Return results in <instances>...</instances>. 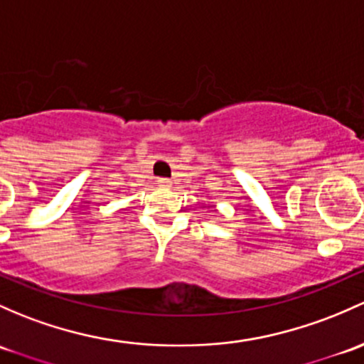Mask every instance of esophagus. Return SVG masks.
I'll return each instance as SVG.
<instances>
[{
	"mask_svg": "<svg viewBox=\"0 0 364 364\" xmlns=\"http://www.w3.org/2000/svg\"><path fill=\"white\" fill-rule=\"evenodd\" d=\"M159 185L164 186V188H169L171 186V181L167 178H159Z\"/></svg>",
	"mask_w": 364,
	"mask_h": 364,
	"instance_id": "obj_1",
	"label": "esophagus"
}]
</instances>
